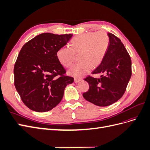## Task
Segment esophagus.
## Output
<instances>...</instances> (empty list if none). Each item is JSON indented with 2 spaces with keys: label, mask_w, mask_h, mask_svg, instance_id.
Returning a JSON list of instances; mask_svg holds the SVG:
<instances>
[{
  "label": "esophagus",
  "mask_w": 150,
  "mask_h": 150,
  "mask_svg": "<svg viewBox=\"0 0 150 150\" xmlns=\"http://www.w3.org/2000/svg\"><path fill=\"white\" fill-rule=\"evenodd\" d=\"M83 79H74V83H78L80 82V81H81Z\"/></svg>",
  "instance_id": "obj_1"
}]
</instances>
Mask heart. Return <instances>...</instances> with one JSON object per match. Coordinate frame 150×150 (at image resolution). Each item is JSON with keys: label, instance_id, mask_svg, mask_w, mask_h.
<instances>
[{"label": "heart", "instance_id": "b5f03b06", "mask_svg": "<svg viewBox=\"0 0 150 150\" xmlns=\"http://www.w3.org/2000/svg\"><path fill=\"white\" fill-rule=\"evenodd\" d=\"M110 38L104 31L86 33L76 35L71 40V47H62L57 52L60 64L70 67L74 62L75 54H79L81 62L68 71V74L76 78H81L88 74L92 67L101 64L108 50Z\"/></svg>", "mask_w": 150, "mask_h": 150}]
</instances>
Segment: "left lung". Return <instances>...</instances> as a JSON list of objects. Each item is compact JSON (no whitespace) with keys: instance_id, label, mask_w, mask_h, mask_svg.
<instances>
[{"instance_id":"8db88e82","label":"left lung","mask_w":150,"mask_h":150,"mask_svg":"<svg viewBox=\"0 0 150 150\" xmlns=\"http://www.w3.org/2000/svg\"><path fill=\"white\" fill-rule=\"evenodd\" d=\"M110 44L100 64L92 73H103L100 78L88 76L84 80L89 85L83 96L98 106H108L122 96L131 76V60L121 40L108 33Z\"/></svg>"}]
</instances>
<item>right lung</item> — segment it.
Here are the masks:
<instances>
[{
    "instance_id": "1",
    "label": "right lung",
    "mask_w": 150,
    "mask_h": 150,
    "mask_svg": "<svg viewBox=\"0 0 150 150\" xmlns=\"http://www.w3.org/2000/svg\"><path fill=\"white\" fill-rule=\"evenodd\" d=\"M72 34L42 33L22 47L15 63L14 85L22 101L31 110L46 112L62 100L67 85L74 78L57 58V52L69 41Z\"/></svg>"
}]
</instances>
